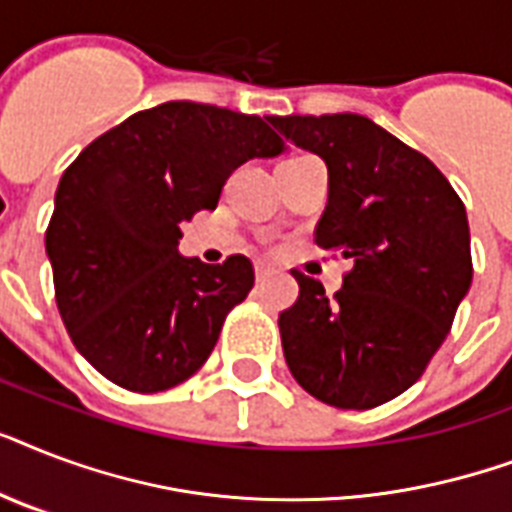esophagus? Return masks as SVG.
I'll return each instance as SVG.
<instances>
[{
	"instance_id": "esophagus-1",
	"label": "esophagus",
	"mask_w": 512,
	"mask_h": 512,
	"mask_svg": "<svg viewBox=\"0 0 512 512\" xmlns=\"http://www.w3.org/2000/svg\"><path fill=\"white\" fill-rule=\"evenodd\" d=\"M273 273V268L268 263H260V260H257L255 263V276H257V281H265L268 279V276H271Z\"/></svg>"
}]
</instances>
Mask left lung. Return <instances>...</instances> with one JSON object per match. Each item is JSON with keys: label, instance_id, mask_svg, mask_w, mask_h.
Returning a JSON list of instances; mask_svg holds the SVG:
<instances>
[{"label": "left lung", "instance_id": "1", "mask_svg": "<svg viewBox=\"0 0 512 512\" xmlns=\"http://www.w3.org/2000/svg\"><path fill=\"white\" fill-rule=\"evenodd\" d=\"M327 162L321 249L348 257L342 289L295 273L279 316L292 377L337 409H374L412 388L452 329L473 281L465 204L428 156L358 114L271 116Z\"/></svg>", "mask_w": 512, "mask_h": 512}]
</instances>
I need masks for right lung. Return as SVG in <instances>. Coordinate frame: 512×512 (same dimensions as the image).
Here are the masks:
<instances>
[{"label": "right lung", "mask_w": 512, "mask_h": 512, "mask_svg": "<svg viewBox=\"0 0 512 512\" xmlns=\"http://www.w3.org/2000/svg\"><path fill=\"white\" fill-rule=\"evenodd\" d=\"M281 151L260 116L170 100L68 164L44 247L68 337L106 380L159 393L204 366L255 268L244 255L220 265L180 257V223L215 209L236 167Z\"/></svg>", "instance_id": "add662e5"}]
</instances>
